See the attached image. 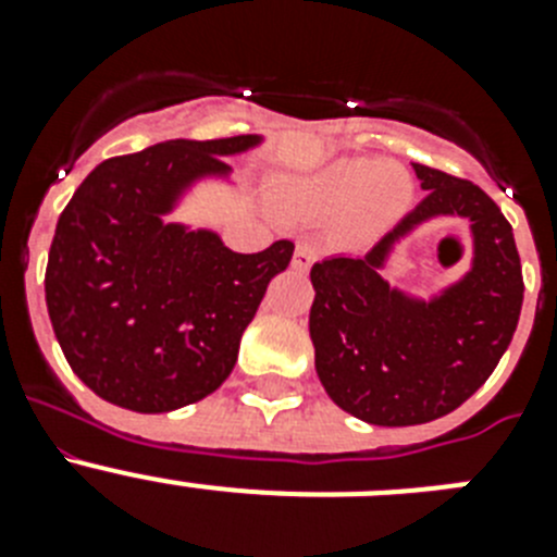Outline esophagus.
I'll return each mask as SVG.
<instances>
[{"label":"esophagus","mask_w":557,"mask_h":557,"mask_svg":"<svg viewBox=\"0 0 557 557\" xmlns=\"http://www.w3.org/2000/svg\"><path fill=\"white\" fill-rule=\"evenodd\" d=\"M314 262H318V248L312 243H298V248L293 253V268L309 270Z\"/></svg>","instance_id":"34e87169"}]
</instances>
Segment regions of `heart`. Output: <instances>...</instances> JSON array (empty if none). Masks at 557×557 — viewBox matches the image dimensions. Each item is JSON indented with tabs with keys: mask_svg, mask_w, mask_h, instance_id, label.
Returning <instances> with one entry per match:
<instances>
[{
	"mask_svg": "<svg viewBox=\"0 0 557 557\" xmlns=\"http://www.w3.org/2000/svg\"><path fill=\"white\" fill-rule=\"evenodd\" d=\"M287 200L318 220L343 218L354 239H368L393 228L412 203V178L405 166L376 159H343L298 186Z\"/></svg>",
	"mask_w": 557,
	"mask_h": 557,
	"instance_id": "1",
	"label": "heart"
}]
</instances>
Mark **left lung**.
<instances>
[{"label": "left lung", "instance_id": "1", "mask_svg": "<svg viewBox=\"0 0 557 557\" xmlns=\"http://www.w3.org/2000/svg\"><path fill=\"white\" fill-rule=\"evenodd\" d=\"M426 198L362 259L312 268L309 334L321 385L337 407L376 426L426 424L474 396L508 351L524 301L513 228L476 184L412 164ZM435 213L466 216L475 268L432 305L410 302L377 275L393 238Z\"/></svg>", "mask_w": 557, "mask_h": 557}]
</instances>
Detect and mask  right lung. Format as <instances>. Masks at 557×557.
<instances>
[{
    "label": "right lung",
    "mask_w": 557,
    "mask_h": 557,
    "mask_svg": "<svg viewBox=\"0 0 557 557\" xmlns=\"http://www.w3.org/2000/svg\"><path fill=\"white\" fill-rule=\"evenodd\" d=\"M256 136L172 139L97 166L49 248V321L72 371L133 412L195 405L234 371L239 339L295 245L234 253L209 231L161 223L172 200Z\"/></svg>",
    "instance_id": "1"
}]
</instances>
